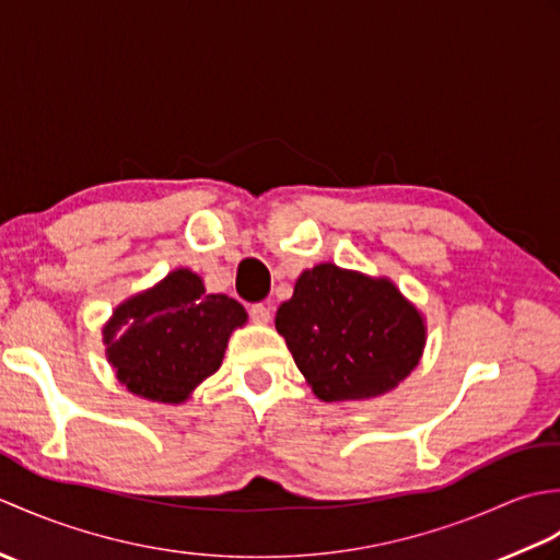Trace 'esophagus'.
<instances>
[{
  "label": "esophagus",
  "mask_w": 560,
  "mask_h": 560,
  "mask_svg": "<svg viewBox=\"0 0 560 560\" xmlns=\"http://www.w3.org/2000/svg\"><path fill=\"white\" fill-rule=\"evenodd\" d=\"M249 317H253L257 325H267L271 319V307L265 303H253L249 305Z\"/></svg>",
  "instance_id": "1"
}]
</instances>
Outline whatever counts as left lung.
<instances>
[{"instance_id": "obj_1", "label": "left lung", "mask_w": 560, "mask_h": 560, "mask_svg": "<svg viewBox=\"0 0 560 560\" xmlns=\"http://www.w3.org/2000/svg\"><path fill=\"white\" fill-rule=\"evenodd\" d=\"M277 329L323 401L385 395L419 365L425 341L419 311L395 283L337 265L301 273Z\"/></svg>"}]
</instances>
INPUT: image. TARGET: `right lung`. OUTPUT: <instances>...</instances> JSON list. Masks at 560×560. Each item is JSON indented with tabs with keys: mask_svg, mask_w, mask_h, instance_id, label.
I'll use <instances>...</instances> for the list:
<instances>
[{
	"mask_svg": "<svg viewBox=\"0 0 560 560\" xmlns=\"http://www.w3.org/2000/svg\"><path fill=\"white\" fill-rule=\"evenodd\" d=\"M245 317L241 303L207 293L197 273L177 269L117 307L103 329L108 361L129 392L177 404L219 371L231 331Z\"/></svg>",
	"mask_w": 560,
	"mask_h": 560,
	"instance_id": "1",
	"label": "right lung"
}]
</instances>
